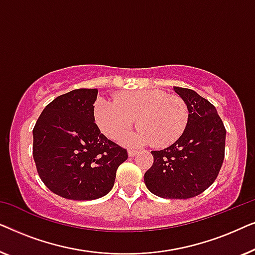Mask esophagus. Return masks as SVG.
<instances>
[{"label": "esophagus", "instance_id": "obj_1", "mask_svg": "<svg viewBox=\"0 0 255 255\" xmlns=\"http://www.w3.org/2000/svg\"><path fill=\"white\" fill-rule=\"evenodd\" d=\"M137 153H138V151H135V149H128V156H131V158L137 154Z\"/></svg>", "mask_w": 255, "mask_h": 255}]
</instances>
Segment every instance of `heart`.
Returning <instances> with one entry per match:
<instances>
[{"label": "heart", "mask_w": 255, "mask_h": 255, "mask_svg": "<svg viewBox=\"0 0 255 255\" xmlns=\"http://www.w3.org/2000/svg\"><path fill=\"white\" fill-rule=\"evenodd\" d=\"M94 118L110 139L127 133L137 120L138 130L124 139L128 144H152L165 147L175 142L186 130L189 110L184 101L162 90L142 89L114 96V101L97 99Z\"/></svg>", "instance_id": "1"}]
</instances>
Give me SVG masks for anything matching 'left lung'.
<instances>
[{"instance_id":"left-lung-1","label":"left lung","mask_w":255,"mask_h":255,"mask_svg":"<svg viewBox=\"0 0 255 255\" xmlns=\"http://www.w3.org/2000/svg\"><path fill=\"white\" fill-rule=\"evenodd\" d=\"M174 90L189 110L187 128L174 144L151 152L154 161L144 181L156 196L186 200L215 182L224 160L226 131L208 100L191 89L174 87Z\"/></svg>"}]
</instances>
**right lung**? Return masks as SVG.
Segmentation results:
<instances>
[{"mask_svg": "<svg viewBox=\"0 0 255 255\" xmlns=\"http://www.w3.org/2000/svg\"><path fill=\"white\" fill-rule=\"evenodd\" d=\"M97 89H75L58 96L33 128V159L52 193L92 201L113 189L125 148L101 133L94 118Z\"/></svg>", "mask_w": 255, "mask_h": 255, "instance_id": "1", "label": "right lung"}]
</instances>
